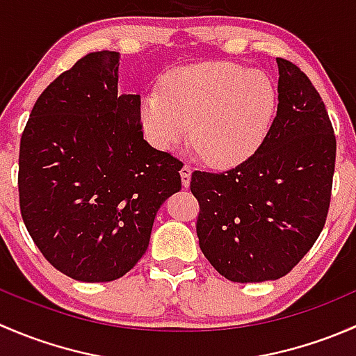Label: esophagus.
Segmentation results:
<instances>
[{
	"mask_svg": "<svg viewBox=\"0 0 356 356\" xmlns=\"http://www.w3.org/2000/svg\"><path fill=\"white\" fill-rule=\"evenodd\" d=\"M191 174H193V168L189 167V165H184V167L181 168V179L184 188H188L189 182H191Z\"/></svg>",
	"mask_w": 356,
	"mask_h": 356,
	"instance_id": "esophagus-1",
	"label": "esophagus"
}]
</instances>
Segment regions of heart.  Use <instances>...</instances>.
Returning a JSON list of instances; mask_svg holds the SVG:
<instances>
[{
  "mask_svg": "<svg viewBox=\"0 0 356 356\" xmlns=\"http://www.w3.org/2000/svg\"><path fill=\"white\" fill-rule=\"evenodd\" d=\"M277 106V84L267 72L207 62L167 72L160 89L143 95L139 118L155 148H177L191 131L201 158L211 167L227 168L264 145Z\"/></svg>",
  "mask_w": 356,
  "mask_h": 356,
  "instance_id": "b5f03b06",
  "label": "heart"
}]
</instances>
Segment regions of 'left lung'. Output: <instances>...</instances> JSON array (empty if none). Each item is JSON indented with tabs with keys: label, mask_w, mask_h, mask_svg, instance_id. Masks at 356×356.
I'll use <instances>...</instances> for the list:
<instances>
[{
	"label": "left lung",
	"mask_w": 356,
	"mask_h": 356,
	"mask_svg": "<svg viewBox=\"0 0 356 356\" xmlns=\"http://www.w3.org/2000/svg\"><path fill=\"white\" fill-rule=\"evenodd\" d=\"M277 115L264 145L231 170L191 175L200 248L232 282L289 274L321 236L331 204V118L300 67L277 58Z\"/></svg>",
	"instance_id": "1"
}]
</instances>
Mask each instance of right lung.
Segmentation results:
<instances>
[{
    "mask_svg": "<svg viewBox=\"0 0 356 356\" xmlns=\"http://www.w3.org/2000/svg\"><path fill=\"white\" fill-rule=\"evenodd\" d=\"M117 51L89 53L35 102L20 139L19 200L42 257L82 282L127 274L182 161L143 139L139 95H118Z\"/></svg>",
    "mask_w": 356,
    "mask_h": 356,
    "instance_id": "obj_1",
    "label": "right lung"
}]
</instances>
